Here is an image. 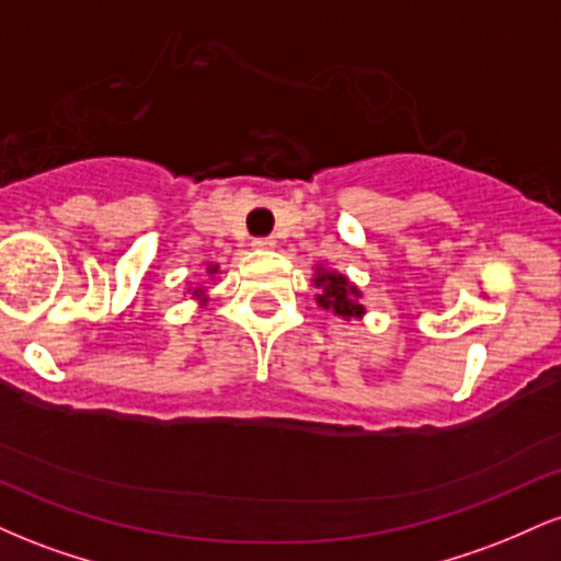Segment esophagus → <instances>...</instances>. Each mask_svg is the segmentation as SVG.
<instances>
[{
    "instance_id": "obj_1",
    "label": "esophagus",
    "mask_w": 561,
    "mask_h": 561,
    "mask_svg": "<svg viewBox=\"0 0 561 561\" xmlns=\"http://www.w3.org/2000/svg\"><path fill=\"white\" fill-rule=\"evenodd\" d=\"M274 240L272 237H259V240H253V248L255 250H274Z\"/></svg>"
}]
</instances>
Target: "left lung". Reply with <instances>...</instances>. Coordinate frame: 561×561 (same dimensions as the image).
<instances>
[{
	"mask_svg": "<svg viewBox=\"0 0 561 561\" xmlns=\"http://www.w3.org/2000/svg\"><path fill=\"white\" fill-rule=\"evenodd\" d=\"M313 285L319 287L317 302L324 311H332L334 317L351 321L362 319L366 313L362 302V289L340 272H330V268H324L319 263L317 274H313Z\"/></svg>",
	"mask_w": 561,
	"mask_h": 561,
	"instance_id": "1",
	"label": "left lung"
}]
</instances>
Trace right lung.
<instances>
[{
    "instance_id": "add662e5",
    "label": "right lung",
    "mask_w": 561,
    "mask_h": 561,
    "mask_svg": "<svg viewBox=\"0 0 561 561\" xmlns=\"http://www.w3.org/2000/svg\"><path fill=\"white\" fill-rule=\"evenodd\" d=\"M208 274H210V276L218 274V266H208ZM190 293H192V298H197V300L203 302V306H205V289H203V287H195V289H190Z\"/></svg>"
}]
</instances>
